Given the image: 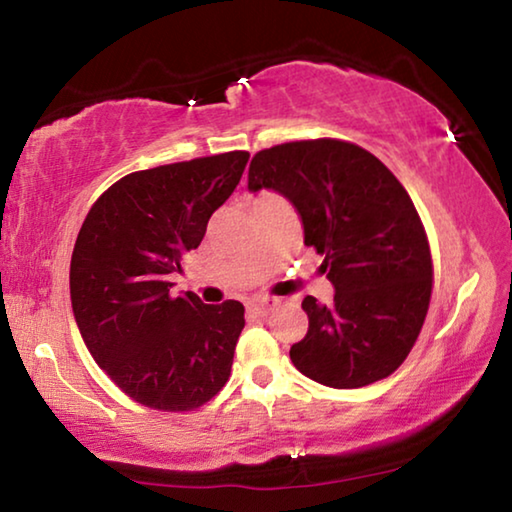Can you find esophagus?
I'll return each instance as SVG.
<instances>
[{"instance_id": "34e87169", "label": "esophagus", "mask_w": 512, "mask_h": 512, "mask_svg": "<svg viewBox=\"0 0 512 512\" xmlns=\"http://www.w3.org/2000/svg\"><path fill=\"white\" fill-rule=\"evenodd\" d=\"M273 309H275V300L271 298H259V300L248 302V311L255 316H268Z\"/></svg>"}]
</instances>
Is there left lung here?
<instances>
[{
	"label": "left lung",
	"instance_id": "1",
	"mask_svg": "<svg viewBox=\"0 0 512 512\" xmlns=\"http://www.w3.org/2000/svg\"><path fill=\"white\" fill-rule=\"evenodd\" d=\"M248 189L289 198L336 289L332 305L302 300L309 329L291 345L293 366L332 388L393 375L418 341L433 289L427 232L400 180L361 146L320 137L255 153Z\"/></svg>",
	"mask_w": 512,
	"mask_h": 512
}]
</instances>
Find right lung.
<instances>
[{"instance_id": "1", "label": "right lung", "mask_w": 512, "mask_h": 512, "mask_svg": "<svg viewBox=\"0 0 512 512\" xmlns=\"http://www.w3.org/2000/svg\"><path fill=\"white\" fill-rule=\"evenodd\" d=\"M248 158L230 151L128 173L85 216L69 266L74 318L99 368L137 404L194 411L230 377L244 305L169 289Z\"/></svg>"}]
</instances>
